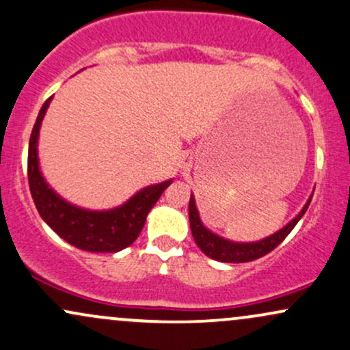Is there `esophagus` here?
I'll list each match as a JSON object with an SVG mask.
<instances>
[{"mask_svg":"<svg viewBox=\"0 0 350 350\" xmlns=\"http://www.w3.org/2000/svg\"><path fill=\"white\" fill-rule=\"evenodd\" d=\"M183 167H188V165H190V162H188V160L187 159H183Z\"/></svg>","mask_w":350,"mask_h":350,"instance_id":"34e87169","label":"esophagus"}]
</instances>
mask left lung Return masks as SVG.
<instances>
[{"instance_id":"left-lung-1","label":"left lung","mask_w":350,"mask_h":350,"mask_svg":"<svg viewBox=\"0 0 350 350\" xmlns=\"http://www.w3.org/2000/svg\"><path fill=\"white\" fill-rule=\"evenodd\" d=\"M313 198V196H311ZM305 204V208L301 209V213L295 217L291 223H288L285 228L280 229L278 232L272 234L267 239H262L258 242H245V244H239V242H231L226 241L223 237L216 236L211 231H208L203 224H201L200 216H198V209H196L195 204V198H190V204H188V215H190V228H191V234L193 239H195L196 245L206 254L208 257L215 258V260L219 262H228V264H242V262H252L256 258H260L267 256L269 252L280 245L283 239L291 232V229L297 226V223L301 219V216L305 215L308 206H310V201Z\"/></svg>"}]
</instances>
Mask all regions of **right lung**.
<instances>
[{
  "instance_id": "1",
  "label": "right lung",
  "mask_w": 350,
  "mask_h": 350,
  "mask_svg": "<svg viewBox=\"0 0 350 350\" xmlns=\"http://www.w3.org/2000/svg\"><path fill=\"white\" fill-rule=\"evenodd\" d=\"M47 98L39 111L29 139V190L39 215L64 241L88 252H118L137 239L146 217L172 180L144 188L126 204L111 211H86L64 201L45 183L37 162V137L42 118L51 105Z\"/></svg>"
}]
</instances>
